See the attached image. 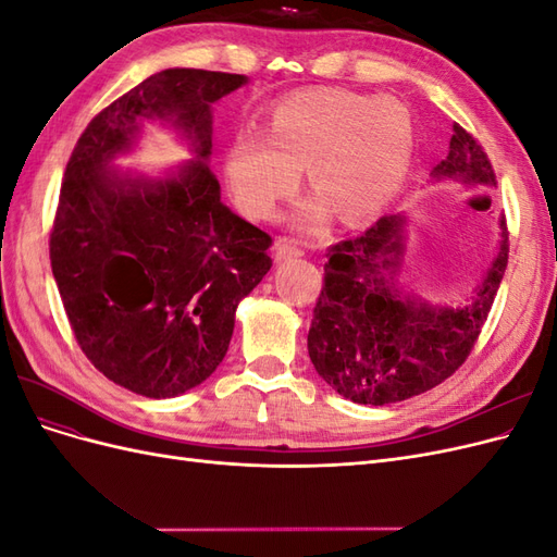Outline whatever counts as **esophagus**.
<instances>
[{
	"label": "esophagus",
	"instance_id": "1",
	"mask_svg": "<svg viewBox=\"0 0 557 557\" xmlns=\"http://www.w3.org/2000/svg\"><path fill=\"white\" fill-rule=\"evenodd\" d=\"M305 256V250H301L295 242H290V239H278L276 244H274V258H276V262H281V260H290V258H301Z\"/></svg>",
	"mask_w": 557,
	"mask_h": 557
}]
</instances>
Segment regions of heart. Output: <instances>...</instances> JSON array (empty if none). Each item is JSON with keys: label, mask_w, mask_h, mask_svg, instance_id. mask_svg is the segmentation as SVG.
<instances>
[{"label": "heart", "mask_w": 557, "mask_h": 557, "mask_svg": "<svg viewBox=\"0 0 557 557\" xmlns=\"http://www.w3.org/2000/svg\"><path fill=\"white\" fill-rule=\"evenodd\" d=\"M413 123L391 97L313 88L281 99L267 132H246L232 146L227 178L242 211L269 221L307 166L318 190L297 223L323 225L332 209L346 223L381 213L401 190L413 160Z\"/></svg>", "instance_id": "heart-1"}]
</instances>
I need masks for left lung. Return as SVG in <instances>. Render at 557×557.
<instances>
[{
    "instance_id": "1",
    "label": "left lung",
    "mask_w": 557,
    "mask_h": 557,
    "mask_svg": "<svg viewBox=\"0 0 557 557\" xmlns=\"http://www.w3.org/2000/svg\"><path fill=\"white\" fill-rule=\"evenodd\" d=\"M436 181L497 185L481 144L458 123ZM404 215H383L360 237L330 246L325 285L309 327L315 372L342 397L383 407L432 391L455 374L474 348L509 262V232L499 221L497 256L471 297L436 307L397 283Z\"/></svg>"
}]
</instances>
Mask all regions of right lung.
Masks as SVG:
<instances>
[{
    "label": "right lung",
    "instance_id": "right-lung-1",
    "mask_svg": "<svg viewBox=\"0 0 557 557\" xmlns=\"http://www.w3.org/2000/svg\"><path fill=\"white\" fill-rule=\"evenodd\" d=\"M242 74L164 70L99 111L66 162L50 267L76 342L109 381L164 399L223 362L239 301L272 267V237L221 201L209 166L211 104ZM144 120L191 141L196 160L166 180L108 164Z\"/></svg>",
    "mask_w": 557,
    "mask_h": 557
}]
</instances>
